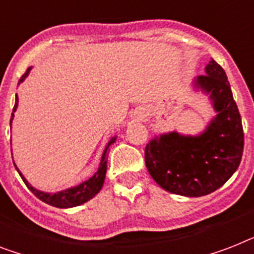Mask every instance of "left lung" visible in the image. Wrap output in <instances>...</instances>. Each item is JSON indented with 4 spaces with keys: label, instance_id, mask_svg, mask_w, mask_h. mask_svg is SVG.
Instances as JSON below:
<instances>
[{
    "label": "left lung",
    "instance_id": "obj_1",
    "mask_svg": "<svg viewBox=\"0 0 254 254\" xmlns=\"http://www.w3.org/2000/svg\"><path fill=\"white\" fill-rule=\"evenodd\" d=\"M205 74L190 86L207 96L215 116L198 134L162 133L145 150L146 167L156 184L185 197H202L222 187L239 168L244 148L241 117L226 71L211 60Z\"/></svg>",
    "mask_w": 254,
    "mask_h": 254
}]
</instances>
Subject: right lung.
Returning a JSON list of instances; mask_svg holds the SVG:
<instances>
[{
    "label": "right lung",
    "instance_id": "obj_1",
    "mask_svg": "<svg viewBox=\"0 0 254 254\" xmlns=\"http://www.w3.org/2000/svg\"><path fill=\"white\" fill-rule=\"evenodd\" d=\"M31 69L32 67H28L27 69L26 73L20 77L19 82L18 84H20L28 77V74H30ZM18 108V95H15V104H14L13 108V113H11V119H10V127H11V123H13L14 119V112ZM116 135L112 137L108 141V143L106 145V148H104V151L102 154V158H100V163H99V168L98 171L92 175L88 180L82 181L80 184L75 185V187H70L67 189H64V190L56 191V193H48V191H43L39 190L36 188H34L32 185L27 181L26 177L23 176V174L20 172L19 168L15 166V163H14V166H15V170L18 171V174L19 176L22 177V180L24 181V184L27 185V188L30 189L32 193H34L36 197H38L40 201L45 202V203H48L51 206H55V207H59V209H69V207H75V206L83 205L87 201H90L91 198H94L95 195L98 194L99 191L102 190V187L104 184V179H106V174H107V160H108V150L109 146L112 145L113 142L116 141Z\"/></svg>",
    "mask_w": 254,
    "mask_h": 254
}]
</instances>
